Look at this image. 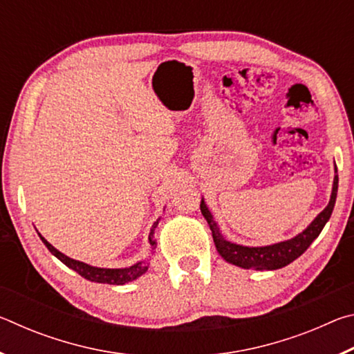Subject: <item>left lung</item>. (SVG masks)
<instances>
[{
    "label": "left lung",
    "mask_w": 354,
    "mask_h": 354,
    "mask_svg": "<svg viewBox=\"0 0 354 354\" xmlns=\"http://www.w3.org/2000/svg\"><path fill=\"white\" fill-rule=\"evenodd\" d=\"M337 173V169H335ZM337 187H339V176H334L333 181V192L331 198H329L328 206L317 215V217L310 221V225L303 230L295 237L289 239V241L278 242L273 245H266V247H245V245L232 243L221 236L218 225L215 223L211 211H209L205 200L201 198V214L203 217L207 220V225L212 231L214 243L217 248L218 254L223 257L226 262L232 263V266L242 267V268H253V270H278L289 266L297 257L301 256L304 251L309 248L319 234L325 227L326 221L329 220L333 214V209L335 205V196H337Z\"/></svg>",
    "instance_id": "1"
}]
</instances>
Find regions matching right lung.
<instances>
[{"label": "right lung", "mask_w": 354, "mask_h": 354, "mask_svg": "<svg viewBox=\"0 0 354 354\" xmlns=\"http://www.w3.org/2000/svg\"><path fill=\"white\" fill-rule=\"evenodd\" d=\"M159 220L158 218L154 221V225L151 227V232H149V237H148V242H149V247L151 250L154 248V230L156 226L159 225ZM41 242L45 243V247L51 251V254H55L59 261L62 263H65L68 268L71 270H75L76 273H80L82 278H86L88 281H92V283H101V284H127L129 281H134L139 277H142L143 273L148 270V263L145 261H140L134 263V266L127 267V268H101V267H93V266H88L86 262H81V261H76V259H71V257L65 256L61 251L56 250L53 245L46 241L45 237H41V234H39Z\"/></svg>", "instance_id": "obj_1"}]
</instances>
